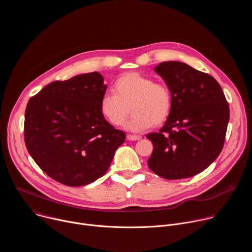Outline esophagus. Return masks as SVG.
Instances as JSON below:
<instances>
[{
	"instance_id": "1",
	"label": "esophagus",
	"mask_w": 252,
	"mask_h": 252,
	"mask_svg": "<svg viewBox=\"0 0 252 252\" xmlns=\"http://www.w3.org/2000/svg\"><path fill=\"white\" fill-rule=\"evenodd\" d=\"M140 135H135V134H127L126 135V138L128 139V140H138V139H140Z\"/></svg>"
}]
</instances>
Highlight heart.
<instances>
[{"label": "heart", "instance_id": "1", "mask_svg": "<svg viewBox=\"0 0 252 252\" xmlns=\"http://www.w3.org/2000/svg\"><path fill=\"white\" fill-rule=\"evenodd\" d=\"M114 92L102 95L99 111L114 126H123L129 109L132 118L126 125L129 130L140 131L164 123L172 109L170 89L163 83L138 73H126L114 84Z\"/></svg>", "mask_w": 252, "mask_h": 252}]
</instances>
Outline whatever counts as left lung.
Listing matches in <instances>:
<instances>
[{
    "mask_svg": "<svg viewBox=\"0 0 252 252\" xmlns=\"http://www.w3.org/2000/svg\"><path fill=\"white\" fill-rule=\"evenodd\" d=\"M155 70L170 89L172 109L159 131L147 134L154 145L148 165L166 179L193 176L222 151L228 103L217 80L185 63L163 62Z\"/></svg>",
    "mask_w": 252,
    "mask_h": 252,
    "instance_id": "8db88e82",
    "label": "left lung"
}]
</instances>
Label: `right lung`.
I'll use <instances>...</instances> for the list:
<instances>
[{
    "label": "right lung",
    "instance_id": "obj_1",
    "mask_svg": "<svg viewBox=\"0 0 252 252\" xmlns=\"http://www.w3.org/2000/svg\"><path fill=\"white\" fill-rule=\"evenodd\" d=\"M100 74L56 81L32 96L25 112L27 150L40 168L67 187L94 183L109 169L126 133L100 114Z\"/></svg>",
    "mask_w": 252,
    "mask_h": 252
}]
</instances>
